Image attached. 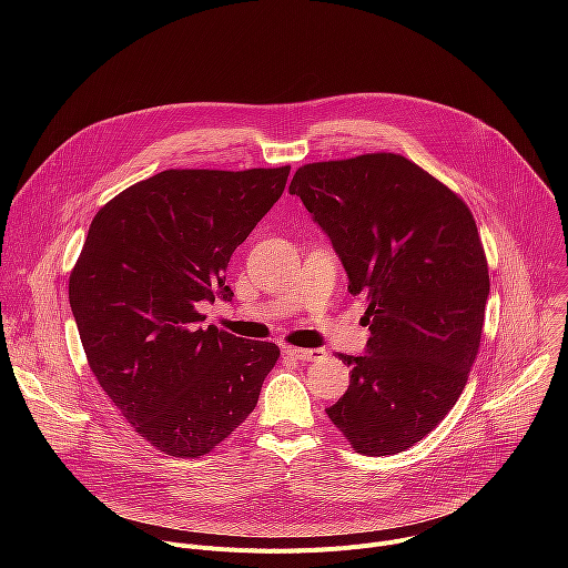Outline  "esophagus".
Segmentation results:
<instances>
[{
	"instance_id": "obj_1",
	"label": "esophagus",
	"mask_w": 568,
	"mask_h": 568,
	"mask_svg": "<svg viewBox=\"0 0 568 568\" xmlns=\"http://www.w3.org/2000/svg\"><path fill=\"white\" fill-rule=\"evenodd\" d=\"M287 355H292V357H296L301 362H316V359L326 357V351H323V348H296V346H290Z\"/></svg>"
}]
</instances>
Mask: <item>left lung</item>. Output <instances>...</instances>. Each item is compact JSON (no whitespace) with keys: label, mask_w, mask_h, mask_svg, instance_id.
Here are the masks:
<instances>
[{"label":"left lung","mask_w":568,"mask_h":568,"mask_svg":"<svg viewBox=\"0 0 568 568\" xmlns=\"http://www.w3.org/2000/svg\"><path fill=\"white\" fill-rule=\"evenodd\" d=\"M290 193L368 301L366 355L337 353L351 386L326 414L357 454L409 449L449 414L480 346L490 274L474 215L395 152L305 164Z\"/></svg>","instance_id":"obj_1"}]
</instances>
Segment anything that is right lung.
I'll return each mask as SVG.
<instances>
[{
    "label": "right lung",
    "mask_w": 568,
    "mask_h": 568,
    "mask_svg": "<svg viewBox=\"0 0 568 568\" xmlns=\"http://www.w3.org/2000/svg\"><path fill=\"white\" fill-rule=\"evenodd\" d=\"M290 166L171 169L94 215L69 274L88 364L154 449L200 458L254 412L276 344L202 328V301H231V254L283 195Z\"/></svg>",
    "instance_id": "1"
}]
</instances>
